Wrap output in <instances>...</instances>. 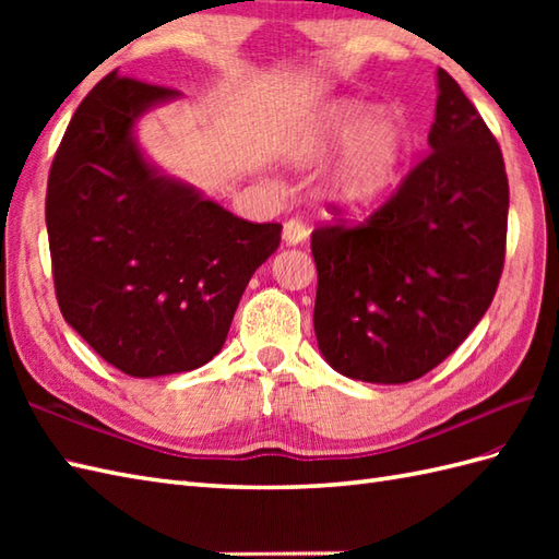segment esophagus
Here are the masks:
<instances>
[{"label": "esophagus", "mask_w": 559, "mask_h": 559, "mask_svg": "<svg viewBox=\"0 0 559 559\" xmlns=\"http://www.w3.org/2000/svg\"><path fill=\"white\" fill-rule=\"evenodd\" d=\"M307 235H310V228L300 221V218H290L283 225V240L288 245H300L307 240Z\"/></svg>", "instance_id": "esophagus-1"}]
</instances>
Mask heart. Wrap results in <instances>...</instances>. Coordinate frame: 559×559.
Listing matches in <instances>:
<instances>
[{
  "instance_id": "1",
  "label": "heart",
  "mask_w": 559,
  "mask_h": 559,
  "mask_svg": "<svg viewBox=\"0 0 559 559\" xmlns=\"http://www.w3.org/2000/svg\"><path fill=\"white\" fill-rule=\"evenodd\" d=\"M362 100H336L319 112L307 151L317 156L346 144L329 189L341 204L372 209L396 182L408 151V127L396 112H377Z\"/></svg>"
}]
</instances>
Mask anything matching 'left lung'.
Listing matches in <instances>:
<instances>
[{
	"mask_svg": "<svg viewBox=\"0 0 559 559\" xmlns=\"http://www.w3.org/2000/svg\"><path fill=\"white\" fill-rule=\"evenodd\" d=\"M430 153L365 223L312 233L314 334L336 372L403 384L454 353L488 312L504 269L509 182L473 103L437 71Z\"/></svg>",
	"mask_w": 559,
	"mask_h": 559,
	"instance_id": "1",
	"label": "left lung"
}]
</instances>
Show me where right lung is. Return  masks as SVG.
<instances>
[{
	"label": "right lung",
	"mask_w": 559,
	"mask_h": 559,
	"mask_svg": "<svg viewBox=\"0 0 559 559\" xmlns=\"http://www.w3.org/2000/svg\"><path fill=\"white\" fill-rule=\"evenodd\" d=\"M180 93L110 71L81 100L47 177L45 223L67 324L129 377L216 355L281 223H249L151 168L141 115Z\"/></svg>",
	"instance_id": "obj_1"
}]
</instances>
